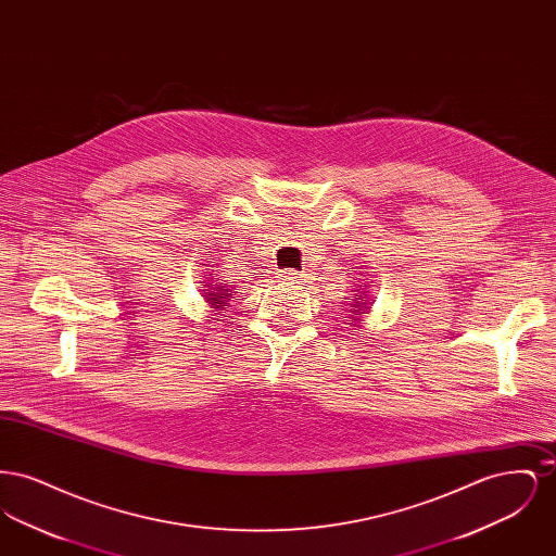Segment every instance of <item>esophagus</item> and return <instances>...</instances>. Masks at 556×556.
Returning a JSON list of instances; mask_svg holds the SVG:
<instances>
[{"instance_id": "esophagus-1", "label": "esophagus", "mask_w": 556, "mask_h": 556, "mask_svg": "<svg viewBox=\"0 0 556 556\" xmlns=\"http://www.w3.org/2000/svg\"><path fill=\"white\" fill-rule=\"evenodd\" d=\"M281 277H283L286 281H291V283H300V281H302V273H298V270H283Z\"/></svg>"}]
</instances>
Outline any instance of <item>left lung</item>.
Listing matches in <instances>:
<instances>
[{
    "label": "left lung",
    "mask_w": 556,
    "mask_h": 556,
    "mask_svg": "<svg viewBox=\"0 0 556 556\" xmlns=\"http://www.w3.org/2000/svg\"><path fill=\"white\" fill-rule=\"evenodd\" d=\"M361 300H363V298H358V300L354 302V306H352V315H356L358 311H363V308H365V302H361ZM354 320H356V318H354Z\"/></svg>",
    "instance_id": "left-lung-1"
}]
</instances>
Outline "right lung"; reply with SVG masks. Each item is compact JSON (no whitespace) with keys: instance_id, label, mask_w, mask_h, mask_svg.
<instances>
[{"instance_id":"add662e5","label":"right lung","mask_w":556,"mask_h":556,"mask_svg":"<svg viewBox=\"0 0 556 556\" xmlns=\"http://www.w3.org/2000/svg\"><path fill=\"white\" fill-rule=\"evenodd\" d=\"M211 290H206V302H211L214 308H218V311H223V306H227V302H229V298L233 295V291L231 288H227L225 283L220 286V288H212L208 286Z\"/></svg>"}]
</instances>
